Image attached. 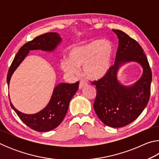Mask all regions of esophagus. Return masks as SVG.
I'll return each instance as SVG.
<instances>
[{
  "label": "esophagus",
  "instance_id": "1",
  "mask_svg": "<svg viewBox=\"0 0 159 159\" xmlns=\"http://www.w3.org/2000/svg\"><path fill=\"white\" fill-rule=\"evenodd\" d=\"M86 85H87V83H86L85 81H84V80H80V83H79V89H81L82 88L84 87V86H85Z\"/></svg>",
  "mask_w": 159,
  "mask_h": 159
}]
</instances>
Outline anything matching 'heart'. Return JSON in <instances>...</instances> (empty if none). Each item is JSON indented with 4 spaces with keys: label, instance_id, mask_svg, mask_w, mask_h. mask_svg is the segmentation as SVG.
I'll return each mask as SVG.
<instances>
[{
    "label": "heart",
    "instance_id": "heart-1",
    "mask_svg": "<svg viewBox=\"0 0 159 159\" xmlns=\"http://www.w3.org/2000/svg\"><path fill=\"white\" fill-rule=\"evenodd\" d=\"M113 52V46L109 41L95 40L71 48L69 50V59L64 58L61 66L70 75L77 74L78 68L83 66L86 77L98 80L109 71Z\"/></svg>",
    "mask_w": 159,
    "mask_h": 159
}]
</instances>
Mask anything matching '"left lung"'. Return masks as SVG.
Returning <instances> with one entry per match:
<instances>
[{
	"instance_id": "left-lung-1",
	"label": "left lung",
	"mask_w": 159,
	"mask_h": 159,
	"mask_svg": "<svg viewBox=\"0 0 159 159\" xmlns=\"http://www.w3.org/2000/svg\"><path fill=\"white\" fill-rule=\"evenodd\" d=\"M113 31L118 39L114 64L106 76L91 83L96 85L93 107L98 118L110 127L120 128L134 121L146 107L150 98L152 74L138 43L122 31ZM131 61L141 64L143 74L133 86L126 87L117 81V71L122 63Z\"/></svg>"
}]
</instances>
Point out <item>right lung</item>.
Returning a JSON list of instances; mask_svg holds the SVG:
<instances>
[{
  "label": "right lung",
  "mask_w": 159,
  "mask_h": 159,
  "mask_svg": "<svg viewBox=\"0 0 159 159\" xmlns=\"http://www.w3.org/2000/svg\"><path fill=\"white\" fill-rule=\"evenodd\" d=\"M61 40L58 34L49 32L34 38L32 41L23 45L16 54L7 72V85H9L13 72L27 55L29 50L52 51L60 43ZM79 85V82L77 81L72 84L60 83L56 86L49 103L43 109L36 114H25L19 111L12 105L10 99V106L28 127L38 132L49 131L57 128L63 120L68 110L70 100L76 93Z\"/></svg>",
  "instance_id": "1"
}]
</instances>
